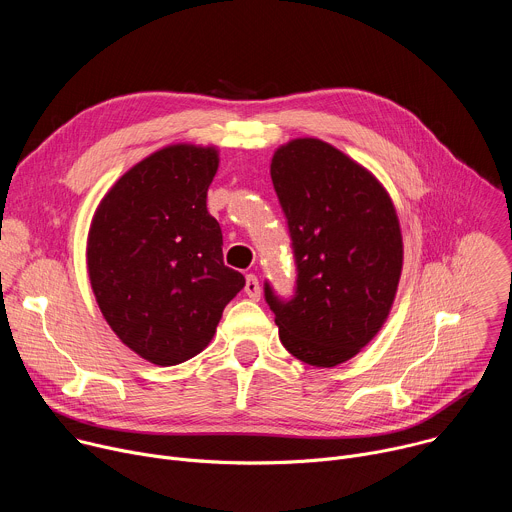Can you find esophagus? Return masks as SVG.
I'll use <instances>...</instances> for the list:
<instances>
[{
    "instance_id": "34e87169",
    "label": "esophagus",
    "mask_w": 512,
    "mask_h": 512,
    "mask_svg": "<svg viewBox=\"0 0 512 512\" xmlns=\"http://www.w3.org/2000/svg\"><path fill=\"white\" fill-rule=\"evenodd\" d=\"M245 294L251 298V300H259L261 298V285H259V279L255 275H247L245 279Z\"/></svg>"
}]
</instances>
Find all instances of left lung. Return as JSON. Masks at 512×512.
Wrapping results in <instances>:
<instances>
[{
    "label": "left lung",
    "mask_w": 512,
    "mask_h": 512,
    "mask_svg": "<svg viewBox=\"0 0 512 512\" xmlns=\"http://www.w3.org/2000/svg\"><path fill=\"white\" fill-rule=\"evenodd\" d=\"M271 180L298 285L281 302L265 283V300L285 350L330 369L356 356L391 314L403 269L399 216L373 172L318 137L279 145Z\"/></svg>",
    "instance_id": "1"
}]
</instances>
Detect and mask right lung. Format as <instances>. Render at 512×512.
I'll return each mask as SVG.
<instances>
[{"label":"right lung","mask_w":512,"mask_h":512,"mask_svg":"<svg viewBox=\"0 0 512 512\" xmlns=\"http://www.w3.org/2000/svg\"><path fill=\"white\" fill-rule=\"evenodd\" d=\"M214 145L172 143L129 168L99 202L87 271L117 338L158 367L202 352L245 277L223 261L206 208Z\"/></svg>","instance_id":"obj_1"}]
</instances>
